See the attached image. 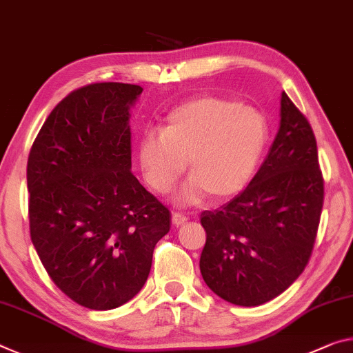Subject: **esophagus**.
I'll return each instance as SVG.
<instances>
[{
  "mask_svg": "<svg viewBox=\"0 0 353 353\" xmlns=\"http://www.w3.org/2000/svg\"><path fill=\"white\" fill-rule=\"evenodd\" d=\"M172 222H173V225H175V227H181V225H184V223L188 222V217L184 216V214H181V212H173Z\"/></svg>",
  "mask_w": 353,
  "mask_h": 353,
  "instance_id": "1",
  "label": "esophagus"
}]
</instances>
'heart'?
Segmentation results:
<instances>
[{
  "label": "heart",
  "instance_id": "b5f03b06",
  "mask_svg": "<svg viewBox=\"0 0 353 353\" xmlns=\"http://www.w3.org/2000/svg\"><path fill=\"white\" fill-rule=\"evenodd\" d=\"M269 125L255 108L230 97H200L176 108L163 132H145L137 143L143 178L158 194H169L189 161L190 180L178 195L194 205L241 192L259 164Z\"/></svg>",
  "mask_w": 353,
  "mask_h": 353
}]
</instances>
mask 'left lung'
Masks as SVG:
<instances>
[{
	"mask_svg": "<svg viewBox=\"0 0 353 353\" xmlns=\"http://www.w3.org/2000/svg\"><path fill=\"white\" fill-rule=\"evenodd\" d=\"M280 128L248 186L201 212L200 272L210 290L239 307L286 291L311 258L323 205V178L308 119L285 92Z\"/></svg>",
	"mask_w": 353,
	"mask_h": 353,
	"instance_id": "left-lung-1",
	"label": "left lung"
}]
</instances>
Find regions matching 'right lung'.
I'll use <instances>...</instances> for the list:
<instances>
[{"instance_id": "1", "label": "right lung", "mask_w": 353, "mask_h": 353, "mask_svg": "<svg viewBox=\"0 0 353 353\" xmlns=\"http://www.w3.org/2000/svg\"><path fill=\"white\" fill-rule=\"evenodd\" d=\"M142 88L95 83L51 111L28 156L30 233L54 285L90 310L142 290L170 211L131 173L130 108Z\"/></svg>"}]
</instances>
